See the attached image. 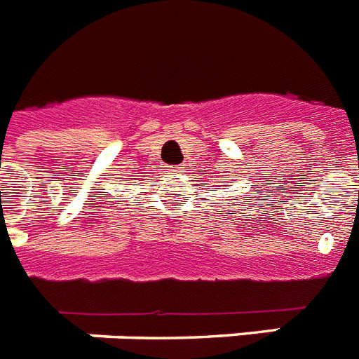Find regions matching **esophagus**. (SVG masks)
<instances>
[{
	"label": "esophagus",
	"instance_id": "34e87169",
	"mask_svg": "<svg viewBox=\"0 0 359 359\" xmlns=\"http://www.w3.org/2000/svg\"><path fill=\"white\" fill-rule=\"evenodd\" d=\"M168 172H170V174H183V166L182 165H177V166H170V168H168Z\"/></svg>",
	"mask_w": 359,
	"mask_h": 359
}]
</instances>
